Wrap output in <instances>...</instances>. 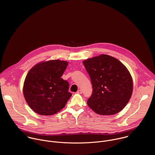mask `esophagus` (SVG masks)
Instances as JSON below:
<instances>
[{
    "mask_svg": "<svg viewBox=\"0 0 155 155\" xmlns=\"http://www.w3.org/2000/svg\"><path fill=\"white\" fill-rule=\"evenodd\" d=\"M76 93H77V94H81L82 93V91L79 89V90H78V91L76 92Z\"/></svg>",
    "mask_w": 155,
    "mask_h": 155,
    "instance_id": "esophagus-1",
    "label": "esophagus"
}]
</instances>
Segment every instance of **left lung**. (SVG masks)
I'll use <instances>...</instances> for the list:
<instances>
[{"label":"left lung","instance_id":"8db88e82","mask_svg":"<svg viewBox=\"0 0 155 155\" xmlns=\"http://www.w3.org/2000/svg\"><path fill=\"white\" fill-rule=\"evenodd\" d=\"M90 76L92 94L89 107L101 115H113L122 110L133 93L130 73L120 61L102 54L83 61Z\"/></svg>","mask_w":155,"mask_h":155}]
</instances>
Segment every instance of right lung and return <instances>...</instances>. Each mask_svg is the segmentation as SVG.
Returning <instances> with one entry per match:
<instances>
[{"label":"right lung","mask_w":155,"mask_h":155,"mask_svg":"<svg viewBox=\"0 0 155 155\" xmlns=\"http://www.w3.org/2000/svg\"><path fill=\"white\" fill-rule=\"evenodd\" d=\"M68 62L54 60L41 62L27 73L23 86L25 100L30 108L41 115L61 110L71 96L69 84L61 77Z\"/></svg>","instance_id":"add662e5"}]
</instances>
